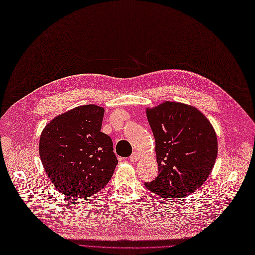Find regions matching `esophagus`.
<instances>
[{
  "mask_svg": "<svg viewBox=\"0 0 255 255\" xmlns=\"http://www.w3.org/2000/svg\"><path fill=\"white\" fill-rule=\"evenodd\" d=\"M138 159H139V154L137 152H133L129 157L130 162H136V161H138Z\"/></svg>",
  "mask_w": 255,
  "mask_h": 255,
  "instance_id": "obj_1",
  "label": "esophagus"
}]
</instances>
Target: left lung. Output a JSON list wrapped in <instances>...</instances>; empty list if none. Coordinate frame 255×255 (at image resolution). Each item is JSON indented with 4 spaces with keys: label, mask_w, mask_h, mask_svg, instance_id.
<instances>
[{
    "label": "left lung",
    "mask_w": 255,
    "mask_h": 255,
    "mask_svg": "<svg viewBox=\"0 0 255 255\" xmlns=\"http://www.w3.org/2000/svg\"><path fill=\"white\" fill-rule=\"evenodd\" d=\"M155 138L158 175L145 183L164 199H180L205 183L218 156L215 131L195 107L164 102L146 110Z\"/></svg>",
    "instance_id": "1"
}]
</instances>
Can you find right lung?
<instances>
[{"instance_id": "1", "label": "right lung", "mask_w": 255, "mask_h": 255, "mask_svg": "<svg viewBox=\"0 0 255 255\" xmlns=\"http://www.w3.org/2000/svg\"><path fill=\"white\" fill-rule=\"evenodd\" d=\"M104 108L75 107L47 124L39 152L55 189L71 197L92 196L107 185L118 165L109 135L101 132Z\"/></svg>"}]
</instances>
